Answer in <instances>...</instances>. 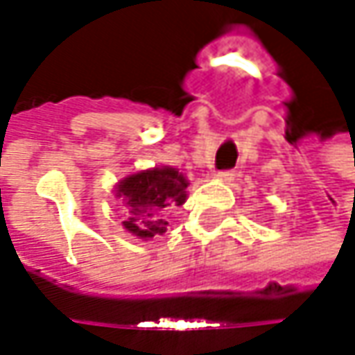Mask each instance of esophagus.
<instances>
[{
  "label": "esophagus",
  "instance_id": "1",
  "mask_svg": "<svg viewBox=\"0 0 355 355\" xmlns=\"http://www.w3.org/2000/svg\"><path fill=\"white\" fill-rule=\"evenodd\" d=\"M218 180H224V182H230L234 180V171H222V173H216Z\"/></svg>",
  "mask_w": 355,
  "mask_h": 355
}]
</instances>
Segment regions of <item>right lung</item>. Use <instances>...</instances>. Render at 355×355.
I'll return each instance as SVG.
<instances>
[{
    "label": "right lung",
    "mask_w": 355,
    "mask_h": 355,
    "mask_svg": "<svg viewBox=\"0 0 355 355\" xmlns=\"http://www.w3.org/2000/svg\"><path fill=\"white\" fill-rule=\"evenodd\" d=\"M189 180L178 168L154 166L127 175L114 184V197L125 209L123 228L139 241L166 232V214L187 201Z\"/></svg>",
    "instance_id": "1"
}]
</instances>
